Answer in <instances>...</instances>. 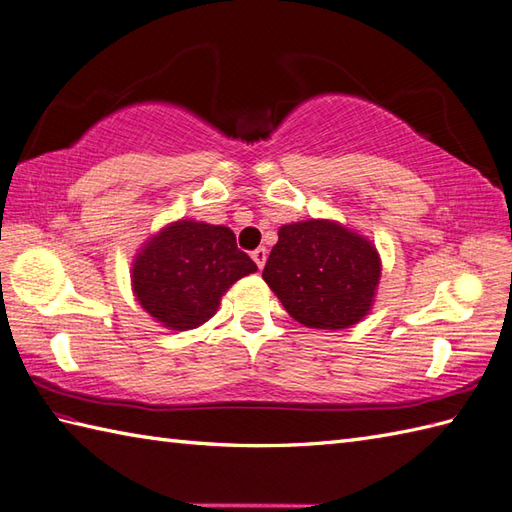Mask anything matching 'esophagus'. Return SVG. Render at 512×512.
Masks as SVG:
<instances>
[{
	"instance_id": "esophagus-1",
	"label": "esophagus",
	"mask_w": 512,
	"mask_h": 512,
	"mask_svg": "<svg viewBox=\"0 0 512 512\" xmlns=\"http://www.w3.org/2000/svg\"><path fill=\"white\" fill-rule=\"evenodd\" d=\"M250 257L255 259V264L259 266V268H264V264H266V257H268V253H266V248L264 246H259V248H255L253 253H250Z\"/></svg>"
}]
</instances>
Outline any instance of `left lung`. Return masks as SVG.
Returning a JSON list of instances; mask_svg holds the SVG:
<instances>
[{
    "mask_svg": "<svg viewBox=\"0 0 512 512\" xmlns=\"http://www.w3.org/2000/svg\"><path fill=\"white\" fill-rule=\"evenodd\" d=\"M262 277L292 319L343 330L372 306L380 259L365 237L328 220H308L279 228Z\"/></svg>",
    "mask_w": 512,
    "mask_h": 512,
    "instance_id": "1",
    "label": "left lung"
}]
</instances>
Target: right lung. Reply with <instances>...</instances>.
I'll return each mask as SVG.
<instances>
[{
  "mask_svg": "<svg viewBox=\"0 0 512 512\" xmlns=\"http://www.w3.org/2000/svg\"><path fill=\"white\" fill-rule=\"evenodd\" d=\"M257 266L237 248L228 226L180 220L151 237L136 257V299L171 330H191L209 321L224 292Z\"/></svg>",
  "mask_w": 512,
  "mask_h": 512,
  "instance_id": "1",
  "label": "right lung"
}]
</instances>
